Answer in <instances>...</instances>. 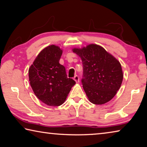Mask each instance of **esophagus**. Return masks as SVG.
Here are the masks:
<instances>
[{
	"label": "esophagus",
	"mask_w": 147,
	"mask_h": 147,
	"mask_svg": "<svg viewBox=\"0 0 147 147\" xmlns=\"http://www.w3.org/2000/svg\"><path fill=\"white\" fill-rule=\"evenodd\" d=\"M74 80L76 82V83H78V82H79V81H80V78H79V76H77V75H76L74 77Z\"/></svg>",
	"instance_id": "34e87169"
}]
</instances>
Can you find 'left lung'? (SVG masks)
I'll return each instance as SVG.
<instances>
[{
	"mask_svg": "<svg viewBox=\"0 0 147 147\" xmlns=\"http://www.w3.org/2000/svg\"><path fill=\"white\" fill-rule=\"evenodd\" d=\"M73 51L82 61V83L89 100L100 105L111 100L123 79L119 61L103 47L95 44Z\"/></svg>",
	"mask_w": 147,
	"mask_h": 147,
	"instance_id": "left-lung-1",
	"label": "left lung"
}]
</instances>
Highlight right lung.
Instances as JSON below:
<instances>
[{
	"label": "right lung",
	"mask_w": 147,
	"mask_h": 147,
	"mask_svg": "<svg viewBox=\"0 0 147 147\" xmlns=\"http://www.w3.org/2000/svg\"><path fill=\"white\" fill-rule=\"evenodd\" d=\"M52 45L39 53L28 70L29 81L39 100L50 106H59L66 100L75 81L67 78L65 68L59 63L62 54Z\"/></svg>",
	"instance_id": "1"
}]
</instances>
